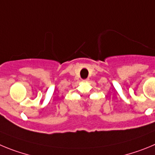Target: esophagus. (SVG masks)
<instances>
[{"instance_id":"34e87169","label":"esophagus","mask_w":155,"mask_h":155,"mask_svg":"<svg viewBox=\"0 0 155 155\" xmlns=\"http://www.w3.org/2000/svg\"><path fill=\"white\" fill-rule=\"evenodd\" d=\"M83 82H84V83H86V82H88V81H89V79H83Z\"/></svg>"}]
</instances>
